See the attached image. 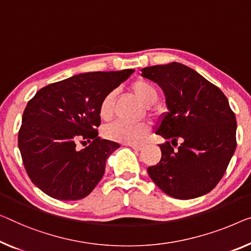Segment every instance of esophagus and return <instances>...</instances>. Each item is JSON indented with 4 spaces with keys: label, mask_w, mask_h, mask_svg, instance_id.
I'll use <instances>...</instances> for the list:
<instances>
[{
    "label": "esophagus",
    "mask_w": 251,
    "mask_h": 251,
    "mask_svg": "<svg viewBox=\"0 0 251 251\" xmlns=\"http://www.w3.org/2000/svg\"><path fill=\"white\" fill-rule=\"evenodd\" d=\"M127 147H130L133 150H135V151H141L143 149V145L142 144H127Z\"/></svg>",
    "instance_id": "1"
}]
</instances>
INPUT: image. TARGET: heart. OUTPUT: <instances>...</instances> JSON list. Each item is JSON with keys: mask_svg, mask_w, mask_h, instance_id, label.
<instances>
[{"mask_svg": "<svg viewBox=\"0 0 251 251\" xmlns=\"http://www.w3.org/2000/svg\"><path fill=\"white\" fill-rule=\"evenodd\" d=\"M130 91L134 96L141 100L145 106L155 103L159 97V90L153 82L147 78H138L130 84ZM116 92L111 91L104 96L100 103L99 113L101 118L109 119L114 113ZM149 126L144 123L141 124H128L124 122H115L108 125L104 129V135L111 141L119 142L123 144H133L140 142L149 132Z\"/></svg>", "mask_w": 251, "mask_h": 251, "instance_id": "heart-1", "label": "heart"}]
</instances>
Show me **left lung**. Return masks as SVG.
<instances>
[{"instance_id":"8db88e82","label":"left lung","mask_w":251,"mask_h":251,"mask_svg":"<svg viewBox=\"0 0 251 251\" xmlns=\"http://www.w3.org/2000/svg\"><path fill=\"white\" fill-rule=\"evenodd\" d=\"M162 89L168 108L155 134L161 160L148 168L154 184L174 198L192 200L211 192L226 173L237 147V122L224 93L195 70L180 63L142 69ZM182 140L175 151L170 145Z\"/></svg>"}]
</instances>
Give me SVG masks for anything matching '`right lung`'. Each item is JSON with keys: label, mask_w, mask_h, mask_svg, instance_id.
<instances>
[{"label": "right lung", "mask_w": 251, "mask_h": 251, "mask_svg": "<svg viewBox=\"0 0 251 251\" xmlns=\"http://www.w3.org/2000/svg\"><path fill=\"white\" fill-rule=\"evenodd\" d=\"M133 72L81 73L46 85L29 100L18 145L29 178L42 192L76 201L101 180L106 160L121 145L98 137L100 103ZM78 141L90 144L78 149Z\"/></svg>", "instance_id": "right-lung-1"}]
</instances>
